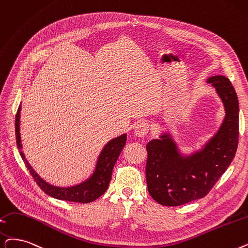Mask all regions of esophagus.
<instances>
[{"instance_id": "1", "label": "esophagus", "mask_w": 248, "mask_h": 248, "mask_svg": "<svg viewBox=\"0 0 248 248\" xmlns=\"http://www.w3.org/2000/svg\"><path fill=\"white\" fill-rule=\"evenodd\" d=\"M149 130H150V125L147 123L142 122L136 125L135 135L139 138H144L149 133Z\"/></svg>"}]
</instances>
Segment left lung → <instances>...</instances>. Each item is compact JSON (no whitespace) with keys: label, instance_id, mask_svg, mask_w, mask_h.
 Returning a JSON list of instances; mask_svg holds the SVG:
<instances>
[{"label":"left lung","instance_id":"left-lung-1","mask_svg":"<svg viewBox=\"0 0 248 248\" xmlns=\"http://www.w3.org/2000/svg\"><path fill=\"white\" fill-rule=\"evenodd\" d=\"M225 107V118L203 148L190 155L179 153L169 133L150 141L146 179L148 190L157 202L176 207L207 196L227 170L235 156L239 138V104L230 80L225 76L208 79Z\"/></svg>","mask_w":248,"mask_h":248}]
</instances>
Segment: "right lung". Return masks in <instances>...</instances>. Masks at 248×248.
Segmentation results:
<instances>
[{
  "instance_id": "1",
  "label": "right lung",
  "mask_w": 248,
  "mask_h": 248,
  "mask_svg": "<svg viewBox=\"0 0 248 248\" xmlns=\"http://www.w3.org/2000/svg\"><path fill=\"white\" fill-rule=\"evenodd\" d=\"M20 111L21 106L19 105L16 118H15V133L17 147L20 150V155L22 157L24 163L29 170L30 174L36 181L38 186L44 190L46 195L62 201H68L73 202L87 203L95 201L101 197L106 191L111 180L112 169L116 160L120 156L126 141V134H124L115 139H112L105 145L98 157L93 174L82 184L71 187H59L53 186L42 179L34 169L27 162L24 153L22 152V144L20 138Z\"/></svg>"
}]
</instances>
